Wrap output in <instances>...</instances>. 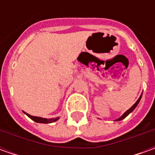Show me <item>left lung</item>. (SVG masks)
Returning a JSON list of instances; mask_svg holds the SVG:
<instances>
[{
    "label": "left lung",
    "mask_w": 155,
    "mask_h": 155,
    "mask_svg": "<svg viewBox=\"0 0 155 155\" xmlns=\"http://www.w3.org/2000/svg\"><path fill=\"white\" fill-rule=\"evenodd\" d=\"M141 97H142V94H141V95H140V98L138 99V101H137L136 102L134 103V104L133 106H132V107L130 108V109H129V110H127L126 112H125V113H124V114L123 115H122V116L120 117L119 119H117V120H115V121H119V120H123V119H124L125 117L128 116V115H129V114H130V113H131V112H132V111H133L134 110V109L136 108V106H137V105H138V104L140 103V99H141Z\"/></svg>",
    "instance_id": "left-lung-1"
}]
</instances>
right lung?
Masks as SVG:
<instances>
[{"instance_id": "right-lung-1", "label": "right lung", "mask_w": 155, "mask_h": 155, "mask_svg": "<svg viewBox=\"0 0 155 155\" xmlns=\"http://www.w3.org/2000/svg\"><path fill=\"white\" fill-rule=\"evenodd\" d=\"M24 112V111H23ZM29 118H31L32 120H34L35 122L36 123H41V124H49V123H53L54 121H56V120H59V117L57 118H55V119H50V120H47V119H45V118H41V117H36V116H32L31 114H27V113H25L24 112Z\"/></svg>"}]
</instances>
